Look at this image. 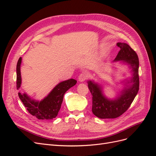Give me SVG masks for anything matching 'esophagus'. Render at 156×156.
Returning a JSON list of instances; mask_svg holds the SVG:
<instances>
[{"label": "esophagus", "mask_w": 156, "mask_h": 156, "mask_svg": "<svg viewBox=\"0 0 156 156\" xmlns=\"http://www.w3.org/2000/svg\"><path fill=\"white\" fill-rule=\"evenodd\" d=\"M87 79V75L85 73H82L81 74H80L78 77V80L80 82H83L85 81Z\"/></svg>", "instance_id": "esophagus-1"}]
</instances>
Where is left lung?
I'll list each match as a JSON object with an SVG mask.
<instances>
[{"label":"left lung","mask_w":156,"mask_h":156,"mask_svg":"<svg viewBox=\"0 0 156 156\" xmlns=\"http://www.w3.org/2000/svg\"><path fill=\"white\" fill-rule=\"evenodd\" d=\"M120 48L113 62H121L128 66L131 76L124 79L123 88L113 99L108 98L103 94V87L94 81H88V87L92 96L93 114L100 119H116L125 112L133 102L139 89L138 56L126 43L119 42Z\"/></svg>","instance_id":"obj_1"}]
</instances>
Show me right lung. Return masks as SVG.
I'll list each match as a JSON object with an SVG mask.
<instances>
[{
  "label": "right lung",
  "mask_w": 156,
  "mask_h": 156,
  "mask_svg": "<svg viewBox=\"0 0 156 156\" xmlns=\"http://www.w3.org/2000/svg\"><path fill=\"white\" fill-rule=\"evenodd\" d=\"M21 61L22 58L20 57L16 68L17 90H20L21 85ZM76 83L77 81L73 79L60 82L53 88L48 96L40 101L32 99L25 92L23 94L19 92L18 95L27 111L32 116L39 120H52L58 115L64 94Z\"/></svg>",
  "instance_id": "1"
}]
</instances>
